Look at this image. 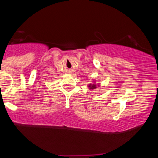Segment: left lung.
Instances as JSON below:
<instances>
[{"instance_id":"left-lung-1","label":"left lung","mask_w":158,"mask_h":158,"mask_svg":"<svg viewBox=\"0 0 158 158\" xmlns=\"http://www.w3.org/2000/svg\"><path fill=\"white\" fill-rule=\"evenodd\" d=\"M94 83H90V84H89V85H87V87H89V89H91V90H94V89H96V85H98V87H99L100 84H96V81H93Z\"/></svg>"}]
</instances>
